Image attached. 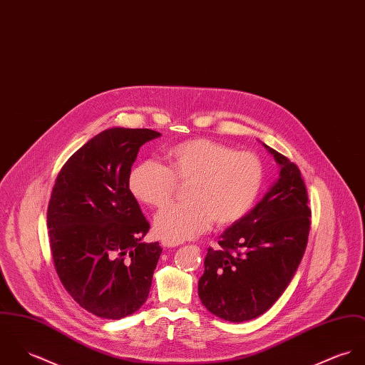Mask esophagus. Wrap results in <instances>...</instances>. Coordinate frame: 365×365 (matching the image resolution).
Returning <instances> with one entry per match:
<instances>
[{
  "label": "esophagus",
  "instance_id": "34e87169",
  "mask_svg": "<svg viewBox=\"0 0 365 365\" xmlns=\"http://www.w3.org/2000/svg\"><path fill=\"white\" fill-rule=\"evenodd\" d=\"M161 245H163V247H175V246L180 245V242L179 241H172V240H163Z\"/></svg>",
  "mask_w": 365,
  "mask_h": 365
}]
</instances>
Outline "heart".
I'll use <instances>...</instances> for the list:
<instances>
[{
  "mask_svg": "<svg viewBox=\"0 0 365 365\" xmlns=\"http://www.w3.org/2000/svg\"><path fill=\"white\" fill-rule=\"evenodd\" d=\"M168 166L145 160L135 163L127 178L131 195L161 208L172 200L178 182H189L190 202L166 207L155 217L160 237L172 241L193 238L214 220L231 225L242 220L256 202L264 180L262 160L249 151L210 138H192L166 151Z\"/></svg>",
  "mask_w": 365,
  "mask_h": 365,
  "instance_id": "1",
  "label": "heart"
}]
</instances>
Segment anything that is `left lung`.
I'll use <instances>...</instances> for the list:
<instances>
[{
  "label": "left lung",
  "instance_id": "left-lung-1",
  "mask_svg": "<svg viewBox=\"0 0 365 365\" xmlns=\"http://www.w3.org/2000/svg\"><path fill=\"white\" fill-rule=\"evenodd\" d=\"M280 178L242 220L208 247L199 280L202 305L228 322L264 314L292 280L311 228L308 193L298 166L263 144Z\"/></svg>",
  "mask_w": 365,
  "mask_h": 365
}]
</instances>
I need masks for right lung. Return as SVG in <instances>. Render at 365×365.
<instances>
[{
	"mask_svg": "<svg viewBox=\"0 0 365 365\" xmlns=\"http://www.w3.org/2000/svg\"><path fill=\"white\" fill-rule=\"evenodd\" d=\"M161 134L108 128L74 153L56 178L47 207L50 249L68 294L88 312L122 319L147 301L161 256L127 178L138 150Z\"/></svg>",
	"mask_w": 365,
	"mask_h": 365,
	"instance_id": "obj_1",
	"label": "right lung"
}]
</instances>
